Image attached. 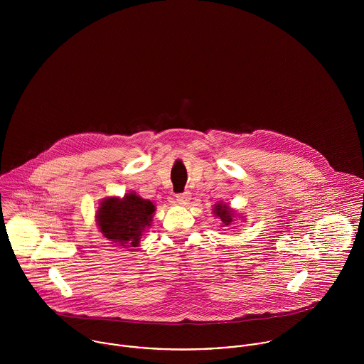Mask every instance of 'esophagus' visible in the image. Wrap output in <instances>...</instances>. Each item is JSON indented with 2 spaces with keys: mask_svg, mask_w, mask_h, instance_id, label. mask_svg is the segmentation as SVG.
Instances as JSON below:
<instances>
[{
  "mask_svg": "<svg viewBox=\"0 0 364 364\" xmlns=\"http://www.w3.org/2000/svg\"><path fill=\"white\" fill-rule=\"evenodd\" d=\"M189 200H191V193L189 192H183V193L176 195V202L179 205H188Z\"/></svg>",
  "mask_w": 364,
  "mask_h": 364,
  "instance_id": "1",
  "label": "esophagus"
}]
</instances>
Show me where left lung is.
Instances as JSON below:
<instances>
[{
    "instance_id": "obj_1",
    "label": "left lung",
    "mask_w": 364,
    "mask_h": 364,
    "mask_svg": "<svg viewBox=\"0 0 364 364\" xmlns=\"http://www.w3.org/2000/svg\"><path fill=\"white\" fill-rule=\"evenodd\" d=\"M214 211H215V215H218L221 218L224 225H230L232 223V217H234L232 214L234 213L228 208L227 205H218V206L214 208Z\"/></svg>"
}]
</instances>
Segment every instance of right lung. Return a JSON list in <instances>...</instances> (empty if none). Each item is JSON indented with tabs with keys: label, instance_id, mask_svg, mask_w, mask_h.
<instances>
[{
	"label": "right lung",
	"instance_id": "right-lung-1",
	"mask_svg": "<svg viewBox=\"0 0 364 364\" xmlns=\"http://www.w3.org/2000/svg\"><path fill=\"white\" fill-rule=\"evenodd\" d=\"M154 211L150 200L130 193L123 199H106L98 210L97 220L104 237L120 245L131 244L123 247H137L141 232L153 221Z\"/></svg>",
	"mask_w": 364,
	"mask_h": 364
}]
</instances>
